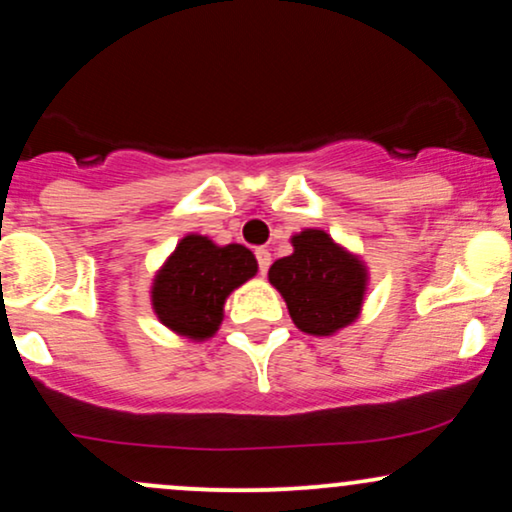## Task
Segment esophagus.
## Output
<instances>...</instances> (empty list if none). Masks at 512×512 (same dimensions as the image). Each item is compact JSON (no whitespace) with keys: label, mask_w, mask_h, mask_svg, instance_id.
<instances>
[{"label":"esophagus","mask_w":512,"mask_h":512,"mask_svg":"<svg viewBox=\"0 0 512 512\" xmlns=\"http://www.w3.org/2000/svg\"><path fill=\"white\" fill-rule=\"evenodd\" d=\"M255 257H257V264H260V272L267 274L269 264H272V252L264 250V248H257L255 250Z\"/></svg>","instance_id":"1"}]
</instances>
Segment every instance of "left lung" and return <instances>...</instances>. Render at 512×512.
Segmentation results:
<instances>
[{"mask_svg":"<svg viewBox=\"0 0 512 512\" xmlns=\"http://www.w3.org/2000/svg\"><path fill=\"white\" fill-rule=\"evenodd\" d=\"M293 252L269 267V284L284 296L293 325L313 337H330L361 315L368 269L361 257L305 228L291 238Z\"/></svg>","mask_w":512,"mask_h":512,"instance_id":"obj_1","label":"left lung"}]
</instances>
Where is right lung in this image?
Listing matches in <instances>:
<instances>
[{"label": "right lung", "mask_w": 512, "mask_h": 512, "mask_svg": "<svg viewBox=\"0 0 512 512\" xmlns=\"http://www.w3.org/2000/svg\"><path fill=\"white\" fill-rule=\"evenodd\" d=\"M255 274L257 260L245 245H216L190 233L156 272L151 305L168 330L204 342L219 330L231 291Z\"/></svg>", "instance_id": "right-lung-1"}]
</instances>
